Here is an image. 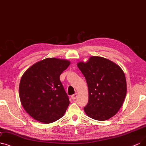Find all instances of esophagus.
Returning a JSON list of instances; mask_svg holds the SVG:
<instances>
[{
	"label": "esophagus",
	"mask_w": 146,
	"mask_h": 146,
	"mask_svg": "<svg viewBox=\"0 0 146 146\" xmlns=\"http://www.w3.org/2000/svg\"><path fill=\"white\" fill-rule=\"evenodd\" d=\"M77 97H78V94H74L72 95L71 97H72V98L73 100H75L76 98H77Z\"/></svg>",
	"instance_id": "1"
}]
</instances>
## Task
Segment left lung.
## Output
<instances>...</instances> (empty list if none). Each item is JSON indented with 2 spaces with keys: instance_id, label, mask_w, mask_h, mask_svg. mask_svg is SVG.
<instances>
[{
  "instance_id": "1",
  "label": "left lung",
  "mask_w": 146,
  "mask_h": 146,
  "mask_svg": "<svg viewBox=\"0 0 146 146\" xmlns=\"http://www.w3.org/2000/svg\"><path fill=\"white\" fill-rule=\"evenodd\" d=\"M78 67L88 87L85 113L92 119L106 120L115 116L122 107L126 94V81L122 68L115 62L97 56H91Z\"/></svg>"
}]
</instances>
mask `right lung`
Listing matches in <instances>:
<instances>
[{"label":"right lung","mask_w":146,"mask_h":146,"mask_svg":"<svg viewBox=\"0 0 146 146\" xmlns=\"http://www.w3.org/2000/svg\"><path fill=\"white\" fill-rule=\"evenodd\" d=\"M70 64L68 60L48 58L35 63L22 76L19 86L21 103L37 121L50 123L64 116L70 101L60 76Z\"/></svg>","instance_id":"1"}]
</instances>
